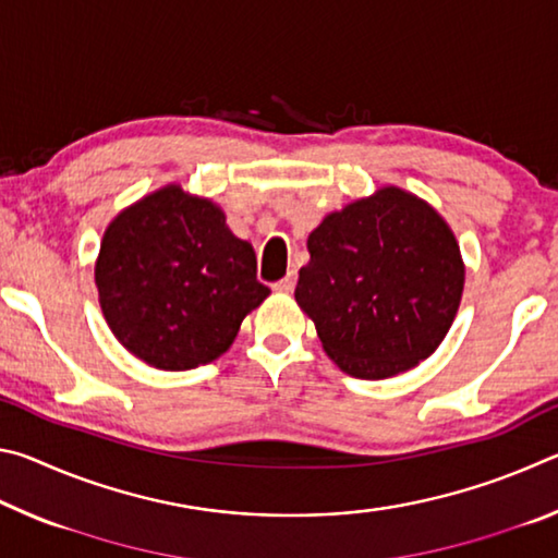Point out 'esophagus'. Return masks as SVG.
<instances>
[{
  "instance_id": "1",
  "label": "esophagus",
  "mask_w": 558,
  "mask_h": 558,
  "mask_svg": "<svg viewBox=\"0 0 558 558\" xmlns=\"http://www.w3.org/2000/svg\"><path fill=\"white\" fill-rule=\"evenodd\" d=\"M295 280H298L295 270H290L286 278L276 282V290H278V292H292V288H295Z\"/></svg>"
}]
</instances>
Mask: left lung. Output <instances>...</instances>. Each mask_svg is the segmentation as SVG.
<instances>
[{"instance_id": "obj_1", "label": "left lung", "mask_w": 558, "mask_h": 558, "mask_svg": "<svg viewBox=\"0 0 558 558\" xmlns=\"http://www.w3.org/2000/svg\"><path fill=\"white\" fill-rule=\"evenodd\" d=\"M295 300L327 356L356 379H389L436 352L456 319L465 266L446 219L384 186L307 239Z\"/></svg>"}]
</instances>
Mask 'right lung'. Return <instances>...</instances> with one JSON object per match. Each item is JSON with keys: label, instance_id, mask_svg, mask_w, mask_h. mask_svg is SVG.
<instances>
[{"label": "right lung", "instance_id": "1", "mask_svg": "<svg viewBox=\"0 0 558 558\" xmlns=\"http://www.w3.org/2000/svg\"><path fill=\"white\" fill-rule=\"evenodd\" d=\"M106 323L145 364L184 372L233 344L270 290L256 251L235 239L209 199L167 184L110 221L96 260Z\"/></svg>", "mask_w": 558, "mask_h": 558}]
</instances>
